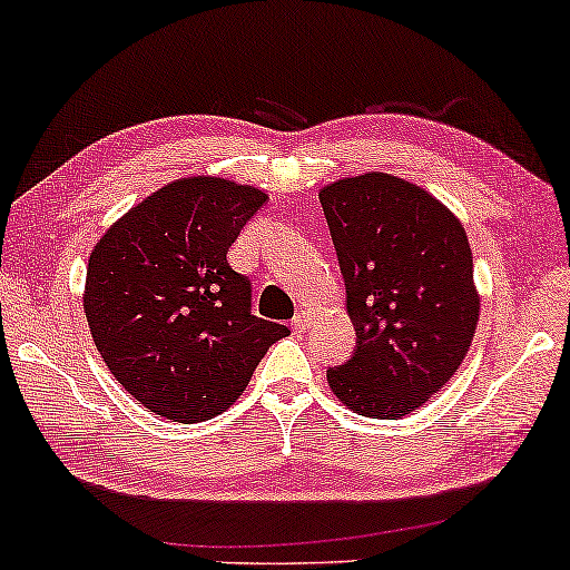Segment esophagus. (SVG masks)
<instances>
[{
	"label": "esophagus",
	"mask_w": 570,
	"mask_h": 570,
	"mask_svg": "<svg viewBox=\"0 0 570 570\" xmlns=\"http://www.w3.org/2000/svg\"><path fill=\"white\" fill-rule=\"evenodd\" d=\"M308 325H312V314H308L306 308H301L296 317H293V330H296V333H306Z\"/></svg>",
	"instance_id": "esophagus-1"
}]
</instances>
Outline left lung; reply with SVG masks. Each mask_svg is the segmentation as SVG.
<instances>
[{"instance_id":"1","label":"left lung","mask_w":570,"mask_h":570,"mask_svg":"<svg viewBox=\"0 0 570 570\" xmlns=\"http://www.w3.org/2000/svg\"><path fill=\"white\" fill-rule=\"evenodd\" d=\"M356 330L327 383L348 410L396 420L444 389L473 343L479 293L460 219L423 187L362 174L322 187Z\"/></svg>"}]
</instances>
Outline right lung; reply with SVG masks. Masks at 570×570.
I'll return each mask as SVG.
<instances>
[{"label": "right lung", "mask_w": 570, "mask_h": 570, "mask_svg": "<svg viewBox=\"0 0 570 570\" xmlns=\"http://www.w3.org/2000/svg\"><path fill=\"white\" fill-rule=\"evenodd\" d=\"M262 189L187 177L137 203L89 256L83 314L102 362L139 404L171 420L216 417L291 330L250 312L229 245Z\"/></svg>", "instance_id": "add662e5"}]
</instances>
